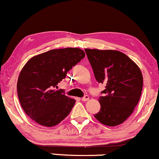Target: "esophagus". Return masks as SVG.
<instances>
[{
    "instance_id": "esophagus-1",
    "label": "esophagus",
    "mask_w": 159,
    "mask_h": 159,
    "mask_svg": "<svg viewBox=\"0 0 159 159\" xmlns=\"http://www.w3.org/2000/svg\"><path fill=\"white\" fill-rule=\"evenodd\" d=\"M88 99H89V96H87V95H86V96H84V97L81 98V100H82V101H84V102L87 101Z\"/></svg>"
}]
</instances>
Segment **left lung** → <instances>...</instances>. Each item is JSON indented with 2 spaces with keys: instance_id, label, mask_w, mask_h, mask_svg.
Here are the masks:
<instances>
[{
  "instance_id": "8db88e82",
  "label": "left lung",
  "mask_w": 159,
  "mask_h": 159,
  "mask_svg": "<svg viewBox=\"0 0 159 159\" xmlns=\"http://www.w3.org/2000/svg\"><path fill=\"white\" fill-rule=\"evenodd\" d=\"M96 80L104 84L98 102L101 109L95 117L101 123L116 126L132 114L143 88L139 67L123 53L115 50L85 49Z\"/></svg>"
}]
</instances>
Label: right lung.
<instances>
[{
	"instance_id": "add662e5",
	"label": "right lung",
	"mask_w": 159,
	"mask_h": 159,
	"mask_svg": "<svg viewBox=\"0 0 159 159\" xmlns=\"http://www.w3.org/2000/svg\"><path fill=\"white\" fill-rule=\"evenodd\" d=\"M84 57L81 49L66 48L50 50L27 61L19 74L17 91L21 107L29 117L39 125L52 127L68 116L75 100L54 89Z\"/></svg>"
}]
</instances>
